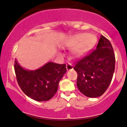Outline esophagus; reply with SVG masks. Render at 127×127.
Returning a JSON list of instances; mask_svg holds the SVG:
<instances>
[{"label":"esophagus","mask_w":127,"mask_h":127,"mask_svg":"<svg viewBox=\"0 0 127 127\" xmlns=\"http://www.w3.org/2000/svg\"><path fill=\"white\" fill-rule=\"evenodd\" d=\"M66 69H67V71H71V70L73 69V66L71 63H67L66 64Z\"/></svg>","instance_id":"esophagus-1"}]
</instances>
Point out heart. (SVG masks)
<instances>
[{
  "label": "heart",
  "instance_id": "obj_1",
  "mask_svg": "<svg viewBox=\"0 0 127 127\" xmlns=\"http://www.w3.org/2000/svg\"><path fill=\"white\" fill-rule=\"evenodd\" d=\"M97 42V38L93 34L81 33L71 36L66 43L69 48H74V56L82 58L89 53Z\"/></svg>",
  "mask_w": 127,
  "mask_h": 127
}]
</instances>
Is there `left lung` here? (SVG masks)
Returning a JSON list of instances; mask_svg holds the SVG:
<instances>
[{
  "label": "left lung",
  "mask_w": 127,
  "mask_h": 127,
  "mask_svg": "<svg viewBox=\"0 0 127 127\" xmlns=\"http://www.w3.org/2000/svg\"><path fill=\"white\" fill-rule=\"evenodd\" d=\"M115 58L112 46L101 35L96 50L80 60L74 69L77 72V86L88 97L101 96L109 87L115 70Z\"/></svg>",
  "instance_id": "obj_1"
}]
</instances>
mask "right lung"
<instances>
[{"instance_id": "right-lung-1", "label": "right lung", "mask_w": 127, "mask_h": 127, "mask_svg": "<svg viewBox=\"0 0 127 127\" xmlns=\"http://www.w3.org/2000/svg\"><path fill=\"white\" fill-rule=\"evenodd\" d=\"M14 69L17 82L21 89L31 99L47 101L58 91L59 82L66 72L65 64L53 62L45 64L35 71L23 68L15 60Z\"/></svg>"}]
</instances>
